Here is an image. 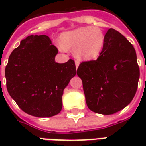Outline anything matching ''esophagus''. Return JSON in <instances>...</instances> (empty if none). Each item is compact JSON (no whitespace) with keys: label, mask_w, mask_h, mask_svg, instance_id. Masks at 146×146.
<instances>
[{"label":"esophagus","mask_w":146,"mask_h":146,"mask_svg":"<svg viewBox=\"0 0 146 146\" xmlns=\"http://www.w3.org/2000/svg\"><path fill=\"white\" fill-rule=\"evenodd\" d=\"M75 65H76V68L77 69L78 67H79V66H80V61H79V60H76Z\"/></svg>","instance_id":"1"}]
</instances>
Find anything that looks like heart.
<instances>
[{
  "label": "heart",
  "instance_id": "obj_1",
  "mask_svg": "<svg viewBox=\"0 0 146 146\" xmlns=\"http://www.w3.org/2000/svg\"><path fill=\"white\" fill-rule=\"evenodd\" d=\"M61 49H73L80 59L91 60L99 57L104 49L105 35L98 27L82 26L60 35Z\"/></svg>",
  "mask_w": 146,
  "mask_h": 146
}]
</instances>
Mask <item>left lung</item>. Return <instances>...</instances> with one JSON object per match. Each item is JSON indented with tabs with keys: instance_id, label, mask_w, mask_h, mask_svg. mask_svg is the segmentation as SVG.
Masks as SVG:
<instances>
[{
	"instance_id": "1",
	"label": "left lung",
	"mask_w": 146,
	"mask_h": 146,
	"mask_svg": "<svg viewBox=\"0 0 146 146\" xmlns=\"http://www.w3.org/2000/svg\"><path fill=\"white\" fill-rule=\"evenodd\" d=\"M88 108L110 115L128 105L136 94L139 68L136 50L113 29L105 34V44L96 60L82 62L77 69Z\"/></svg>"
}]
</instances>
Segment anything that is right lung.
<instances>
[{"mask_svg":"<svg viewBox=\"0 0 146 146\" xmlns=\"http://www.w3.org/2000/svg\"><path fill=\"white\" fill-rule=\"evenodd\" d=\"M58 50L44 35H29L10 54L7 89L25 113L50 117L60 112L64 89L76 73L75 63L55 62Z\"/></svg>","mask_w":146,"mask_h":146,"instance_id":"obj_1","label":"right lung"}]
</instances>
